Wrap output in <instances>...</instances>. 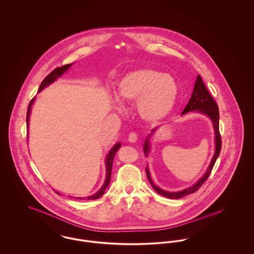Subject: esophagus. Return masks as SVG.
<instances>
[{
  "mask_svg": "<svg viewBox=\"0 0 254 254\" xmlns=\"http://www.w3.org/2000/svg\"><path fill=\"white\" fill-rule=\"evenodd\" d=\"M136 139H137V135L135 133H131L129 136H128V141L129 142H131V143H134L136 141Z\"/></svg>",
  "mask_w": 254,
  "mask_h": 254,
  "instance_id": "obj_1",
  "label": "esophagus"
}]
</instances>
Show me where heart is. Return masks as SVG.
Wrapping results in <instances>:
<instances>
[{
  "label": "heart",
  "mask_w": 254,
  "mask_h": 254,
  "mask_svg": "<svg viewBox=\"0 0 254 254\" xmlns=\"http://www.w3.org/2000/svg\"><path fill=\"white\" fill-rule=\"evenodd\" d=\"M179 87L169 74L154 69H138L125 75L118 84L117 97L122 103L136 102L140 119L158 123L173 110Z\"/></svg>",
  "instance_id": "b5f03b06"
}]
</instances>
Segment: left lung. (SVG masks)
<instances>
[{"label":"left lung","mask_w":254,"mask_h":254,"mask_svg":"<svg viewBox=\"0 0 254 254\" xmlns=\"http://www.w3.org/2000/svg\"><path fill=\"white\" fill-rule=\"evenodd\" d=\"M189 112L202 114L204 116L208 117L210 120L212 121L213 128H214V131H215V138H214V140H215V153H214V156H213V158H212V160H211V162H210V164L207 168V170L203 174L202 177H200V179L197 182H195L192 186L189 187L187 189H184L182 190H178V191H167V190H164L161 188L156 186L153 183L151 175H150V171H149L148 166H147L145 170H146V175H147L149 183L151 184L153 189L159 194H161L165 197H168V198L177 199V198L184 197L188 194L195 192L200 187L202 186L203 183L209 177V175H210V173L213 169V167H214V165H215V163H216V161H217V159L220 155V148H221V139H220V130H219V120H220L219 107H218L216 101L213 99V97L211 96L207 87L204 85L200 75H198L196 77V81L194 83L192 94L190 96V101L187 104L186 108L184 109L183 113L181 114V116L185 115ZM157 129H158V127L152 129L151 133L147 135V137L144 141L143 152H144L145 157H147L148 154L150 152V138L156 133Z\"/></svg>","instance_id":"8db88e82"}]
</instances>
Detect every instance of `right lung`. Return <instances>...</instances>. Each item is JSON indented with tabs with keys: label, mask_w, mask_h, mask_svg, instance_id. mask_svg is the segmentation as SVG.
Returning <instances> with one entry per match:
<instances>
[{
	"label": "right lung",
	"mask_w": 254,
	"mask_h": 254,
	"mask_svg": "<svg viewBox=\"0 0 254 254\" xmlns=\"http://www.w3.org/2000/svg\"><path fill=\"white\" fill-rule=\"evenodd\" d=\"M73 64H66V65H64L62 67L56 68L54 71H52L51 73L42 81L41 85L38 88V92H40L42 89H44L46 86L51 85L53 84L56 80H58L59 78H61L66 71H67L69 68L71 67ZM34 99L32 101L30 102V105L28 107V113H27V128L29 129V121H30V115H31V110H32V106L34 104ZM121 147V143L118 142L117 144H115L112 149L109 151L107 157H106V161H105V165H106V180L104 182V184L102 185L101 188L99 189V190L97 192H95L94 194L92 195H89L87 197H75L77 199H87V200H94V199H97L99 197H101L102 195L105 193V190L107 189V187L109 186L110 184V181H111V176H112V168H113V162H114V159H115V156L117 152L119 151V148ZM58 194H61L60 192L56 191ZM70 197H73V196H70Z\"/></svg>",
	"instance_id": "1"
}]
</instances>
